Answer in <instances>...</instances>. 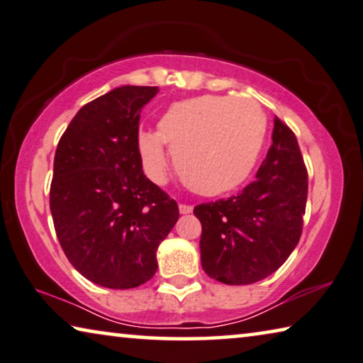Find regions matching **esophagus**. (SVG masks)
Here are the masks:
<instances>
[{
  "instance_id": "34e87169",
  "label": "esophagus",
  "mask_w": 363,
  "mask_h": 363,
  "mask_svg": "<svg viewBox=\"0 0 363 363\" xmlns=\"http://www.w3.org/2000/svg\"><path fill=\"white\" fill-rule=\"evenodd\" d=\"M178 211H180V214H189V213H193V206L178 204Z\"/></svg>"
}]
</instances>
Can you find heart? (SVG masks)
Returning a JSON list of instances; mask_svg holds the SVG:
<instances>
[{
    "label": "heart",
    "mask_w": 363,
    "mask_h": 363,
    "mask_svg": "<svg viewBox=\"0 0 363 363\" xmlns=\"http://www.w3.org/2000/svg\"><path fill=\"white\" fill-rule=\"evenodd\" d=\"M266 135L267 118L256 100L201 96L172 104L157 131H139L138 152L144 174L162 185L169 174V144L186 186L203 196H219L250 177Z\"/></svg>",
    "instance_id": "heart-1"
}]
</instances>
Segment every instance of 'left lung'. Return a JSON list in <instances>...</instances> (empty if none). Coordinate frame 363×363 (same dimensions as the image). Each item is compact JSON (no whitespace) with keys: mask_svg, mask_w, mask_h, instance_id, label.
Here are the masks:
<instances>
[{"mask_svg":"<svg viewBox=\"0 0 363 363\" xmlns=\"http://www.w3.org/2000/svg\"><path fill=\"white\" fill-rule=\"evenodd\" d=\"M308 175L291 128L274 118L272 146L256 180L237 196L194 208L203 227L201 266L228 286H247L284 264L302 235Z\"/></svg>","mask_w":363,"mask_h":363,"instance_id":"left-lung-1","label":"left lung"}]
</instances>
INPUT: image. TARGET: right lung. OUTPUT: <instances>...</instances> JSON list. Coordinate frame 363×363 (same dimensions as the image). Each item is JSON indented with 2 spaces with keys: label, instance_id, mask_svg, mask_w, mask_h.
<instances>
[{
  "label": "right lung",
  "instance_id": "right-lung-1",
  "mask_svg": "<svg viewBox=\"0 0 363 363\" xmlns=\"http://www.w3.org/2000/svg\"><path fill=\"white\" fill-rule=\"evenodd\" d=\"M157 87L121 86L86 104L61 136L50 211L69 263L94 284L133 289L157 271L178 204L146 178L139 116Z\"/></svg>",
  "mask_w": 363,
  "mask_h": 363
}]
</instances>
